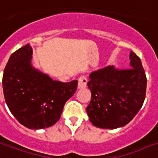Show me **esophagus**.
I'll return each instance as SVG.
<instances>
[{"instance_id":"1","label":"esophagus","mask_w":158,"mask_h":158,"mask_svg":"<svg viewBox=\"0 0 158 158\" xmlns=\"http://www.w3.org/2000/svg\"><path fill=\"white\" fill-rule=\"evenodd\" d=\"M86 84H87V79L85 78V77H81L78 79V89L86 87Z\"/></svg>"}]
</instances>
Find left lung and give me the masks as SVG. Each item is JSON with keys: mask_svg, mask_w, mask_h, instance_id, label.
I'll return each instance as SVG.
<instances>
[{"mask_svg": "<svg viewBox=\"0 0 158 158\" xmlns=\"http://www.w3.org/2000/svg\"><path fill=\"white\" fill-rule=\"evenodd\" d=\"M129 68L118 70L113 66L92 72L88 88L91 100L86 108L93 125L101 129L123 127L135 117L146 96L147 78L141 60L129 54Z\"/></svg>", "mask_w": 158, "mask_h": 158, "instance_id": "left-lung-1", "label": "left lung"}]
</instances>
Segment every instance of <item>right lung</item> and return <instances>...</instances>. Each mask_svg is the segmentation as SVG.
I'll list each match as a JSON object with an SVG mask.
<instances>
[{
	"mask_svg": "<svg viewBox=\"0 0 158 158\" xmlns=\"http://www.w3.org/2000/svg\"><path fill=\"white\" fill-rule=\"evenodd\" d=\"M32 55L29 44L12 53L4 70L2 85L6 103L15 118L28 129H41L59 120L78 81H53L33 67Z\"/></svg>",
	"mask_w": 158,
	"mask_h": 158,
	"instance_id": "obj_1",
	"label": "right lung"
}]
</instances>
